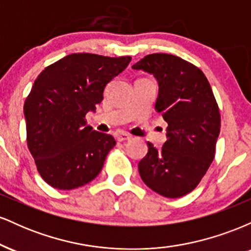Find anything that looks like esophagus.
Masks as SVG:
<instances>
[{"label":"esophagus","instance_id":"34e87169","mask_svg":"<svg viewBox=\"0 0 251 251\" xmlns=\"http://www.w3.org/2000/svg\"><path fill=\"white\" fill-rule=\"evenodd\" d=\"M116 139L119 143L127 142V140L131 139V135L127 134V133H125V132H118V133H116Z\"/></svg>","mask_w":251,"mask_h":251}]
</instances>
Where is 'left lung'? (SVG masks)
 I'll return each mask as SVG.
<instances>
[{
	"label": "left lung",
	"mask_w": 251,
	"mask_h": 251,
	"mask_svg": "<svg viewBox=\"0 0 251 251\" xmlns=\"http://www.w3.org/2000/svg\"><path fill=\"white\" fill-rule=\"evenodd\" d=\"M158 82L155 111L168 123V140L160 149L148 142L138 164L150 189L168 198L191 192L215 158L221 116L211 86L200 68L171 54L146 55L132 66Z\"/></svg>",
	"instance_id": "8db88e82"
}]
</instances>
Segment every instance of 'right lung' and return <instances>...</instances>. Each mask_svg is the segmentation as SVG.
I'll list each match as a JSON object with an SVG mask.
<instances>
[{"mask_svg": "<svg viewBox=\"0 0 251 251\" xmlns=\"http://www.w3.org/2000/svg\"><path fill=\"white\" fill-rule=\"evenodd\" d=\"M131 56L74 53L43 70L25 99L27 144L43 180L59 190L89 183L101 171L116 140L94 131L85 116L96 111L106 85Z\"/></svg>", "mask_w": 251, "mask_h": 251, "instance_id": "1", "label": "right lung"}]
</instances>
